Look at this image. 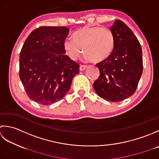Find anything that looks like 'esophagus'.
I'll list each match as a JSON object with an SVG mask.
<instances>
[{
  "label": "esophagus",
  "mask_w": 159,
  "mask_h": 159,
  "mask_svg": "<svg viewBox=\"0 0 159 159\" xmlns=\"http://www.w3.org/2000/svg\"><path fill=\"white\" fill-rule=\"evenodd\" d=\"M87 68V66L86 65H82V64H81L80 67V70H84Z\"/></svg>",
  "instance_id": "esophagus-1"
}]
</instances>
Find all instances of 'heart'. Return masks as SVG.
Listing matches in <instances>:
<instances>
[{
	"mask_svg": "<svg viewBox=\"0 0 159 159\" xmlns=\"http://www.w3.org/2000/svg\"><path fill=\"white\" fill-rule=\"evenodd\" d=\"M73 38L64 43V50L73 60L78 59L83 49L86 59L102 62L111 56L115 47V35L107 27L86 26L77 30Z\"/></svg>",
	"mask_w": 159,
	"mask_h": 159,
	"instance_id": "obj_1",
	"label": "heart"
}]
</instances>
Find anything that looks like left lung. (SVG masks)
<instances>
[{"instance_id": "1", "label": "left lung", "mask_w": 159, "mask_h": 159, "mask_svg": "<svg viewBox=\"0 0 159 159\" xmlns=\"http://www.w3.org/2000/svg\"><path fill=\"white\" fill-rule=\"evenodd\" d=\"M115 47L108 59L98 63L99 77L93 83L97 94L108 102H120L137 90L143 72L141 44L133 32L120 20L111 27Z\"/></svg>"}]
</instances>
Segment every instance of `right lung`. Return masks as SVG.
Masks as SVG:
<instances>
[{"mask_svg": "<svg viewBox=\"0 0 159 159\" xmlns=\"http://www.w3.org/2000/svg\"><path fill=\"white\" fill-rule=\"evenodd\" d=\"M66 27L35 29L20 53L19 76L29 98L42 105L59 102L70 89L80 64L64 54Z\"/></svg>", "mask_w": 159, "mask_h": 159, "instance_id": "obj_1", "label": "right lung"}]
</instances>
